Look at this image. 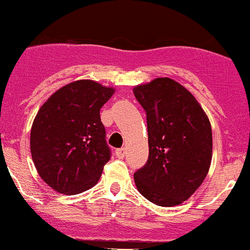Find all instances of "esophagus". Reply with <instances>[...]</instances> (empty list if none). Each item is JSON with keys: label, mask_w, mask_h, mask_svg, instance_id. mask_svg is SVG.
<instances>
[{"label": "esophagus", "mask_w": 250, "mask_h": 250, "mask_svg": "<svg viewBox=\"0 0 250 250\" xmlns=\"http://www.w3.org/2000/svg\"><path fill=\"white\" fill-rule=\"evenodd\" d=\"M125 148H119V149L115 150V155H117L118 158H124L125 157Z\"/></svg>", "instance_id": "1"}]
</instances>
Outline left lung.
<instances>
[{"instance_id": "left-lung-1", "label": "left lung", "mask_w": 250, "mask_h": 250, "mask_svg": "<svg viewBox=\"0 0 250 250\" xmlns=\"http://www.w3.org/2000/svg\"><path fill=\"white\" fill-rule=\"evenodd\" d=\"M147 115L148 160L133 174L138 192L160 207H175L203 184L212 157L208 115L185 86L157 78L133 87Z\"/></svg>"}]
</instances>
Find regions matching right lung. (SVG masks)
Masks as SVG:
<instances>
[{"label": "right lung", "instance_id": "add662e5", "mask_svg": "<svg viewBox=\"0 0 250 250\" xmlns=\"http://www.w3.org/2000/svg\"><path fill=\"white\" fill-rule=\"evenodd\" d=\"M115 88L78 80L57 90L39 109L30 152L39 175L58 193L92 188L110 158L100 110Z\"/></svg>", "mask_w": 250, "mask_h": 250}]
</instances>
